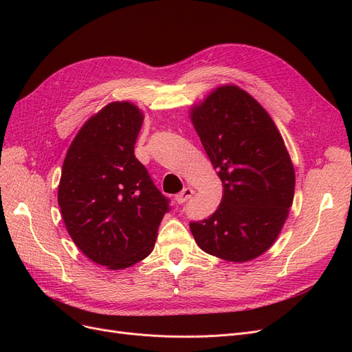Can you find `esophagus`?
I'll list each match as a JSON object with an SVG mask.
<instances>
[{"label":"esophagus","mask_w":352,"mask_h":352,"mask_svg":"<svg viewBox=\"0 0 352 352\" xmlns=\"http://www.w3.org/2000/svg\"><path fill=\"white\" fill-rule=\"evenodd\" d=\"M192 194H194L192 189H190V188H184L182 192H179V194L175 197V199H176L177 204H184V202H186L190 197H192Z\"/></svg>","instance_id":"esophagus-1"}]
</instances>
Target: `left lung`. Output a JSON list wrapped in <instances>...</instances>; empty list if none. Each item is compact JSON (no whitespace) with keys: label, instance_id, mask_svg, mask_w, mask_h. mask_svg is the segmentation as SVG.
<instances>
[{"label":"left lung","instance_id":"obj_1","mask_svg":"<svg viewBox=\"0 0 352 352\" xmlns=\"http://www.w3.org/2000/svg\"><path fill=\"white\" fill-rule=\"evenodd\" d=\"M190 120L223 184L219 208L190 221L198 247L243 263L267 251L294 201L295 170L269 113L235 85L212 91L190 110Z\"/></svg>","mask_w":352,"mask_h":352}]
</instances>
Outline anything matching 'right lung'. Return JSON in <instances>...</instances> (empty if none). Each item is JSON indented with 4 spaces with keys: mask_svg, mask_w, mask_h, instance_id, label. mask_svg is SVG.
I'll list each match as a JSON object with an SVG mask.
<instances>
[{
    "mask_svg": "<svg viewBox=\"0 0 352 352\" xmlns=\"http://www.w3.org/2000/svg\"><path fill=\"white\" fill-rule=\"evenodd\" d=\"M142 122L135 104H107L80 127L63 163L58 206L69 235L89 260L111 270L150 255L170 210L133 153Z\"/></svg>",
    "mask_w": 352,
    "mask_h": 352,
    "instance_id": "1",
    "label": "right lung"
}]
</instances>
